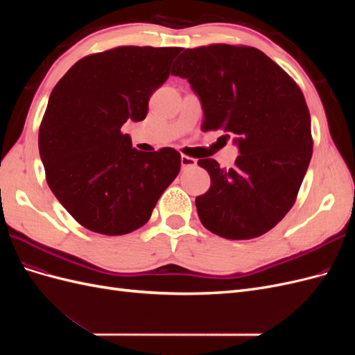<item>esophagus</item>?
<instances>
[{
	"label": "esophagus",
	"mask_w": 355,
	"mask_h": 355,
	"mask_svg": "<svg viewBox=\"0 0 355 355\" xmlns=\"http://www.w3.org/2000/svg\"><path fill=\"white\" fill-rule=\"evenodd\" d=\"M180 164H182V168L196 167V166H197V159H196V158H191V157H188V155H182V157H180Z\"/></svg>",
	"instance_id": "1"
}]
</instances>
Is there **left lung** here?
Wrapping results in <instances>:
<instances>
[{
    "instance_id": "8db88e82",
    "label": "left lung",
    "mask_w": 355,
    "mask_h": 355,
    "mask_svg": "<svg viewBox=\"0 0 355 355\" xmlns=\"http://www.w3.org/2000/svg\"><path fill=\"white\" fill-rule=\"evenodd\" d=\"M171 73L187 78L201 101V128L234 136L232 168L198 159L210 188L196 198L201 223L228 240L272 230L296 201L313 155L311 116L299 85L254 47L187 49Z\"/></svg>"
}]
</instances>
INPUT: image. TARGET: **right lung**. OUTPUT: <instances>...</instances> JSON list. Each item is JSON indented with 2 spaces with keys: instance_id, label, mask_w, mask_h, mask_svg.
Segmentation results:
<instances>
[{
  "instance_id": "right-lung-1",
  "label": "right lung",
  "mask_w": 355,
  "mask_h": 355,
  "mask_svg": "<svg viewBox=\"0 0 355 355\" xmlns=\"http://www.w3.org/2000/svg\"><path fill=\"white\" fill-rule=\"evenodd\" d=\"M178 47L123 46L85 56L53 89L38 148L55 197L84 228L123 235L151 218L180 170L173 148L142 153L121 132L142 121Z\"/></svg>"
}]
</instances>
